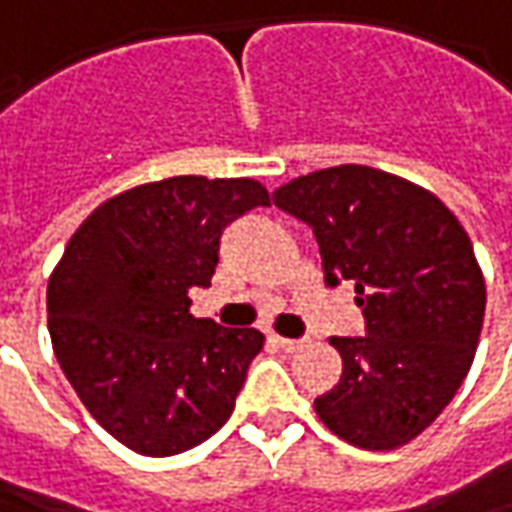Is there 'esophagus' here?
I'll return each instance as SVG.
<instances>
[{
    "label": "esophagus",
    "mask_w": 512,
    "mask_h": 512,
    "mask_svg": "<svg viewBox=\"0 0 512 512\" xmlns=\"http://www.w3.org/2000/svg\"><path fill=\"white\" fill-rule=\"evenodd\" d=\"M274 342L283 347L285 353H297L305 347V339H285V336H274Z\"/></svg>",
    "instance_id": "34e87169"
}]
</instances>
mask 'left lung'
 I'll return each instance as SVG.
<instances>
[{"label":"left lung","instance_id":"8db88e82","mask_svg":"<svg viewBox=\"0 0 512 512\" xmlns=\"http://www.w3.org/2000/svg\"><path fill=\"white\" fill-rule=\"evenodd\" d=\"M314 229L325 283L356 285L367 336H333L342 378L314 401L336 437L367 451L406 446L446 409L471 370L485 277L440 198L367 165H339L274 190Z\"/></svg>","mask_w":512,"mask_h":512}]
</instances>
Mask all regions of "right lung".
I'll return each instance as SVG.
<instances>
[{
    "label": "right lung",
    "instance_id": "add662e5",
    "mask_svg": "<svg viewBox=\"0 0 512 512\" xmlns=\"http://www.w3.org/2000/svg\"><path fill=\"white\" fill-rule=\"evenodd\" d=\"M269 204L255 179L173 176L103 201L66 243L47 285L52 350L125 448L173 457L232 415L263 333L196 319L187 291L210 285L224 227Z\"/></svg>",
    "mask_w": 512,
    "mask_h": 512
}]
</instances>
